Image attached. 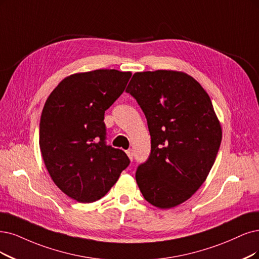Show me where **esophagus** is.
<instances>
[{
	"instance_id": "34e87169",
	"label": "esophagus",
	"mask_w": 259,
	"mask_h": 259,
	"mask_svg": "<svg viewBox=\"0 0 259 259\" xmlns=\"http://www.w3.org/2000/svg\"><path fill=\"white\" fill-rule=\"evenodd\" d=\"M126 154H127V156L129 157L130 160L133 159V151H132V149H128V150L126 151Z\"/></svg>"
}]
</instances>
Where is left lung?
<instances>
[{
  "mask_svg": "<svg viewBox=\"0 0 259 259\" xmlns=\"http://www.w3.org/2000/svg\"><path fill=\"white\" fill-rule=\"evenodd\" d=\"M144 112L151 152L136 173L148 203L169 209L186 202L211 169L222 140L209 95L183 71L136 72L126 90Z\"/></svg>",
  "mask_w": 259,
  "mask_h": 259,
  "instance_id": "8db88e82",
  "label": "left lung"
}]
</instances>
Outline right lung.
<instances>
[{
    "label": "right lung",
    "instance_id": "1",
    "mask_svg": "<svg viewBox=\"0 0 259 259\" xmlns=\"http://www.w3.org/2000/svg\"><path fill=\"white\" fill-rule=\"evenodd\" d=\"M131 74L115 69L73 73L45 103L39 123L45 165L54 184L76 202L103 197L130 163L124 151L105 144L103 119Z\"/></svg>",
    "mask_w": 259,
    "mask_h": 259
}]
</instances>
